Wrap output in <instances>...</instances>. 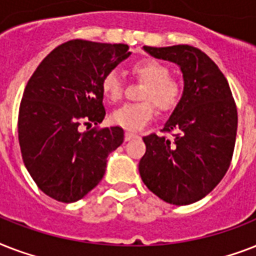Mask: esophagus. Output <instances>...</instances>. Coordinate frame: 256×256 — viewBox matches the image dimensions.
I'll use <instances>...</instances> for the list:
<instances>
[{"label":"esophagus","mask_w":256,"mask_h":256,"mask_svg":"<svg viewBox=\"0 0 256 256\" xmlns=\"http://www.w3.org/2000/svg\"><path fill=\"white\" fill-rule=\"evenodd\" d=\"M136 136H138V134H136V132H124V140H134V138H136Z\"/></svg>","instance_id":"obj_1"}]
</instances>
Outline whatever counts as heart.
I'll list each match as a JSON object with an SVG mask.
<instances>
[{"label":"heart","mask_w":256,"mask_h":256,"mask_svg":"<svg viewBox=\"0 0 256 256\" xmlns=\"http://www.w3.org/2000/svg\"><path fill=\"white\" fill-rule=\"evenodd\" d=\"M132 72L144 86L140 104H126L114 110L110 120L114 124L128 130H138L148 124L156 108L162 112H171L179 104L182 88L170 77V69L154 58H142L132 65ZM100 88L110 102H118L124 94V86L116 72H108L102 77Z\"/></svg>","instance_id":"b5f03b06"}]
</instances>
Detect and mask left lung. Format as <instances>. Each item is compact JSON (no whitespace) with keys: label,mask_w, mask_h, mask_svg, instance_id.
<instances>
[{"label":"left lung","mask_w":256,"mask_h":256,"mask_svg":"<svg viewBox=\"0 0 256 256\" xmlns=\"http://www.w3.org/2000/svg\"><path fill=\"white\" fill-rule=\"evenodd\" d=\"M144 49L175 62L183 73L182 98L162 132L144 136L146 152L140 174L164 202L184 206L204 198L230 168L238 112L228 82L215 62L190 45Z\"/></svg>","instance_id":"left-lung-1"}]
</instances>
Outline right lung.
I'll return each instance as SVG.
<instances>
[{
  "label": "right lung",
  "instance_id": "1",
  "mask_svg": "<svg viewBox=\"0 0 256 256\" xmlns=\"http://www.w3.org/2000/svg\"><path fill=\"white\" fill-rule=\"evenodd\" d=\"M124 44L72 40L38 65L18 112L24 164L40 190L58 202L84 198L104 178L108 156L124 142V128L81 132L104 120L102 77L130 53Z\"/></svg>",
  "mask_w": 256,
  "mask_h": 256
}]
</instances>
